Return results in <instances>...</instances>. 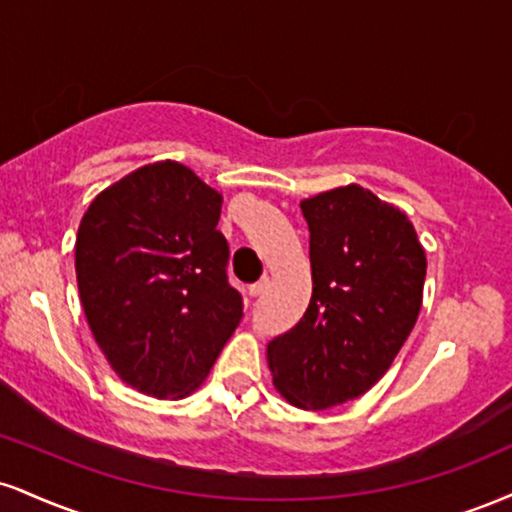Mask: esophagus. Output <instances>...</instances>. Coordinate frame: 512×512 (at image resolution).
<instances>
[{
	"label": "esophagus",
	"instance_id": "esophagus-1",
	"mask_svg": "<svg viewBox=\"0 0 512 512\" xmlns=\"http://www.w3.org/2000/svg\"><path fill=\"white\" fill-rule=\"evenodd\" d=\"M269 288V279H262V281H257V283H252L250 286V295L252 298H260V295L267 291Z\"/></svg>",
	"mask_w": 512,
	"mask_h": 512
}]
</instances>
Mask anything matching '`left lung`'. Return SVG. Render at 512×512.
Masks as SVG:
<instances>
[{
  "mask_svg": "<svg viewBox=\"0 0 512 512\" xmlns=\"http://www.w3.org/2000/svg\"><path fill=\"white\" fill-rule=\"evenodd\" d=\"M310 229L312 298L267 346L276 391L326 410L372 389L408 341L427 257L398 207L357 183L300 202Z\"/></svg>",
  "mask_w": 512,
  "mask_h": 512,
  "instance_id": "8db88e82",
  "label": "left lung"
}]
</instances>
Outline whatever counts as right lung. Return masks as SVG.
I'll return each mask as SVG.
<instances>
[{
  "mask_svg": "<svg viewBox=\"0 0 512 512\" xmlns=\"http://www.w3.org/2000/svg\"><path fill=\"white\" fill-rule=\"evenodd\" d=\"M219 214L217 190L166 159L102 190L78 226L76 279L92 336L147 396L195 391L243 317Z\"/></svg>",
  "mask_w": 512,
  "mask_h": 512,
  "instance_id": "1",
  "label": "right lung"
}]
</instances>
